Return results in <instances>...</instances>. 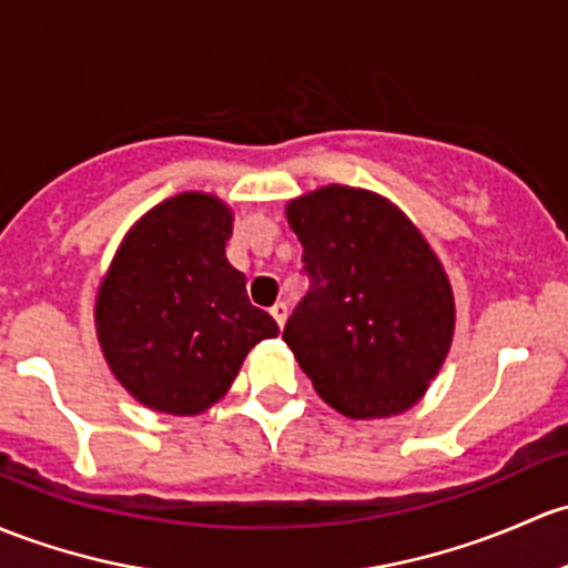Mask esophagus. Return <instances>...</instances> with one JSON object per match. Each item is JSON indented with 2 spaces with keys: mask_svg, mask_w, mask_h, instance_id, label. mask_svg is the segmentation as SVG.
I'll list each match as a JSON object with an SVG mask.
<instances>
[{
  "mask_svg": "<svg viewBox=\"0 0 568 568\" xmlns=\"http://www.w3.org/2000/svg\"><path fill=\"white\" fill-rule=\"evenodd\" d=\"M268 313H272V318L277 321V326H280V329H283L285 321H288V304H285V302H274L272 307H268Z\"/></svg>",
  "mask_w": 568,
  "mask_h": 568,
  "instance_id": "1",
  "label": "esophagus"
}]
</instances>
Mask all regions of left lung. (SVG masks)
<instances>
[{"mask_svg":"<svg viewBox=\"0 0 568 568\" xmlns=\"http://www.w3.org/2000/svg\"><path fill=\"white\" fill-rule=\"evenodd\" d=\"M310 288L283 339L315 392L351 419L408 410L455 337V294L438 255L384 195L326 184L288 201Z\"/></svg>","mask_w":568,"mask_h":568,"instance_id":"left-lung-1","label":"left lung"}]
</instances>
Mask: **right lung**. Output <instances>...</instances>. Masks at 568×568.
Instances as JSON below:
<instances>
[{
  "label": "right lung",
  "instance_id": "1",
  "mask_svg": "<svg viewBox=\"0 0 568 568\" xmlns=\"http://www.w3.org/2000/svg\"><path fill=\"white\" fill-rule=\"evenodd\" d=\"M234 212L209 193L149 209L119 244L94 302L111 373L141 405L193 416L234 384L250 348L277 337L225 258Z\"/></svg>",
  "mask_w": 568,
  "mask_h": 568
}]
</instances>
